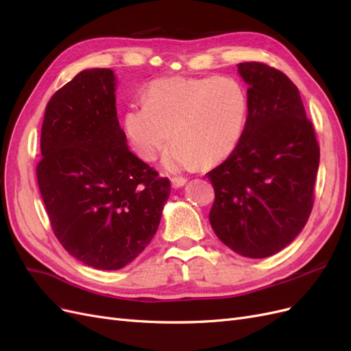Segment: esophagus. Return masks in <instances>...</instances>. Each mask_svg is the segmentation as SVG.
<instances>
[{"label":"esophagus","instance_id":"1","mask_svg":"<svg viewBox=\"0 0 351 351\" xmlns=\"http://www.w3.org/2000/svg\"><path fill=\"white\" fill-rule=\"evenodd\" d=\"M186 182H187V180L183 178V177H174V178H171V184H173L174 189L183 187L186 184Z\"/></svg>","mask_w":351,"mask_h":351}]
</instances>
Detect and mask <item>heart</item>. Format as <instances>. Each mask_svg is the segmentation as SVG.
Wrapping results in <instances>:
<instances>
[{
	"label": "heart",
	"mask_w": 351,
	"mask_h": 351,
	"mask_svg": "<svg viewBox=\"0 0 351 351\" xmlns=\"http://www.w3.org/2000/svg\"><path fill=\"white\" fill-rule=\"evenodd\" d=\"M145 102L125 110V136L145 161H154L174 137L162 156L169 173L228 156L241 139L249 111L246 89L230 76L158 79L147 86Z\"/></svg>",
	"instance_id": "heart-1"
}]
</instances>
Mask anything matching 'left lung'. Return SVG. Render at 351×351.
Listing matches in <instances>:
<instances>
[{
	"label": "left lung",
	"instance_id": "obj_1",
	"mask_svg": "<svg viewBox=\"0 0 351 351\" xmlns=\"http://www.w3.org/2000/svg\"><path fill=\"white\" fill-rule=\"evenodd\" d=\"M237 71L249 86L247 120L236 149L206 174L215 190L209 222L231 250L261 259L306 226L319 146L299 89L284 73L254 61Z\"/></svg>",
	"mask_w": 351,
	"mask_h": 351
}]
</instances>
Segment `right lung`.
<instances>
[{
	"label": "right lung",
	"mask_w": 351,
	"mask_h": 351,
	"mask_svg": "<svg viewBox=\"0 0 351 351\" xmlns=\"http://www.w3.org/2000/svg\"><path fill=\"white\" fill-rule=\"evenodd\" d=\"M110 69L76 74L47 105L38 184L58 241L88 267L115 271L151 243L171 192L129 151Z\"/></svg>",
	"instance_id": "1"
}]
</instances>
